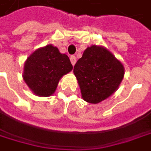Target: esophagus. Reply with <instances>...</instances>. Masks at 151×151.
Returning <instances> with one entry per match:
<instances>
[{
  "mask_svg": "<svg viewBox=\"0 0 151 151\" xmlns=\"http://www.w3.org/2000/svg\"><path fill=\"white\" fill-rule=\"evenodd\" d=\"M70 61H71L72 65L75 66V64H76V58L75 57V56H71V57H70Z\"/></svg>",
  "mask_w": 151,
  "mask_h": 151,
  "instance_id": "1",
  "label": "esophagus"
}]
</instances>
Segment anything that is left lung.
<instances>
[{"label":"left lung","instance_id":"1","mask_svg":"<svg viewBox=\"0 0 151 151\" xmlns=\"http://www.w3.org/2000/svg\"><path fill=\"white\" fill-rule=\"evenodd\" d=\"M83 99L96 104L116 91L123 80L122 63L107 49L96 45L88 47L74 67Z\"/></svg>","mask_w":151,"mask_h":151}]
</instances>
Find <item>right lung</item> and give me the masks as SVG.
Here are the masks:
<instances>
[{"instance_id":"1","label":"right lung","mask_w":151,"mask_h":151,"mask_svg":"<svg viewBox=\"0 0 151 151\" xmlns=\"http://www.w3.org/2000/svg\"><path fill=\"white\" fill-rule=\"evenodd\" d=\"M72 69L68 56L49 44L36 50L27 58L23 78L35 94L47 97L56 91L60 79Z\"/></svg>"}]
</instances>
